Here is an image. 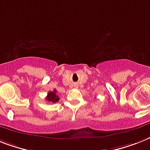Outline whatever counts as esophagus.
Segmentation results:
<instances>
[{"mask_svg":"<svg viewBox=\"0 0 150 150\" xmlns=\"http://www.w3.org/2000/svg\"><path fill=\"white\" fill-rule=\"evenodd\" d=\"M75 87H76V86H75Z\"/></svg>","mask_w":150,"mask_h":150,"instance_id":"obj_1","label":"esophagus"}]
</instances>
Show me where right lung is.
<instances>
[{
	"mask_svg": "<svg viewBox=\"0 0 150 150\" xmlns=\"http://www.w3.org/2000/svg\"><path fill=\"white\" fill-rule=\"evenodd\" d=\"M46 100H47L48 102H52V103H55L56 102L59 101V97L56 94L55 89L53 92H48L47 97H46Z\"/></svg>",
	"mask_w": 150,
	"mask_h": 150,
	"instance_id": "right-lung-1",
	"label": "right lung"
}]
</instances>
